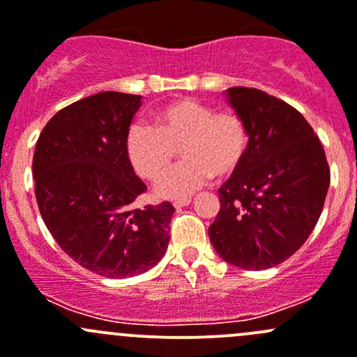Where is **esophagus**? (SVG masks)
I'll use <instances>...</instances> for the list:
<instances>
[{
  "mask_svg": "<svg viewBox=\"0 0 357 357\" xmlns=\"http://www.w3.org/2000/svg\"><path fill=\"white\" fill-rule=\"evenodd\" d=\"M190 197H178V199H175L174 201V206L175 208H182V206H187V204L190 203Z\"/></svg>",
  "mask_w": 357,
  "mask_h": 357,
  "instance_id": "obj_1",
  "label": "esophagus"
}]
</instances>
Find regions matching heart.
<instances>
[{
  "mask_svg": "<svg viewBox=\"0 0 357 357\" xmlns=\"http://www.w3.org/2000/svg\"><path fill=\"white\" fill-rule=\"evenodd\" d=\"M245 119L231 111L215 112L196 98H175L154 111L149 126L133 125L125 153L137 175L158 182L168 174L178 149L182 163L158 185L161 196H185L211 177L234 174L248 151Z\"/></svg>",
  "mask_w": 357,
  "mask_h": 357,
  "instance_id": "heart-1",
  "label": "heart"
}]
</instances>
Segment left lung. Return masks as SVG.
<instances>
[{"label":"left lung","mask_w":357,"mask_h":357,"mask_svg":"<svg viewBox=\"0 0 357 357\" xmlns=\"http://www.w3.org/2000/svg\"><path fill=\"white\" fill-rule=\"evenodd\" d=\"M250 133L246 156L218 189L220 211L208 229L225 262L262 271L307 241L324 206L330 167L312 126L295 107L257 88L227 90Z\"/></svg>","instance_id":"left-lung-1"}]
</instances>
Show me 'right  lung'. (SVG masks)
<instances>
[{
	"label": "right lung",
	"mask_w": 357,
	"mask_h": 357,
	"mask_svg": "<svg viewBox=\"0 0 357 357\" xmlns=\"http://www.w3.org/2000/svg\"><path fill=\"white\" fill-rule=\"evenodd\" d=\"M140 100L119 91L81 98L47 123L34 151V192L48 231L74 262L104 278L146 273L170 243L172 203L132 208L147 189L125 153Z\"/></svg>",
	"instance_id": "right-lung-1"
}]
</instances>
